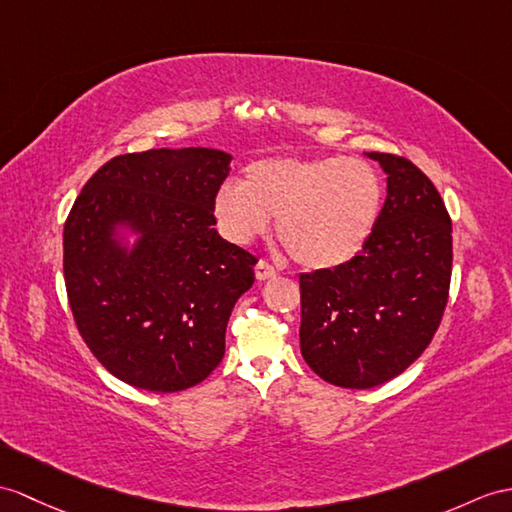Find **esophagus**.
I'll return each mask as SVG.
<instances>
[{
    "instance_id": "obj_1",
    "label": "esophagus",
    "mask_w": 512,
    "mask_h": 512,
    "mask_svg": "<svg viewBox=\"0 0 512 512\" xmlns=\"http://www.w3.org/2000/svg\"><path fill=\"white\" fill-rule=\"evenodd\" d=\"M256 278H258L260 282L276 278V269H273V267L267 263V260H258V263H256Z\"/></svg>"
}]
</instances>
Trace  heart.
Returning <instances> with one entry per match:
<instances>
[{
  "mask_svg": "<svg viewBox=\"0 0 512 512\" xmlns=\"http://www.w3.org/2000/svg\"><path fill=\"white\" fill-rule=\"evenodd\" d=\"M382 182L358 158H263L245 167L241 186L215 195L221 234L247 245L276 217L278 241L299 267L332 269L352 260L376 226Z\"/></svg>",
  "mask_w": 512,
  "mask_h": 512,
  "instance_id": "heart-1",
  "label": "heart"
}]
</instances>
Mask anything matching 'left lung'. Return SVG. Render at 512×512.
I'll return each instance as SVG.
<instances>
[{"label":"left lung","mask_w":512,"mask_h":512,"mask_svg":"<svg viewBox=\"0 0 512 512\" xmlns=\"http://www.w3.org/2000/svg\"><path fill=\"white\" fill-rule=\"evenodd\" d=\"M386 199L363 249L299 276L302 356L319 378L373 389L415 363L450 295L452 219L436 186L402 156L369 152Z\"/></svg>","instance_id":"8db88e82"}]
</instances>
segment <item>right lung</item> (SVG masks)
I'll list each match as a JSON object with an SVG mask.
<instances>
[{"instance_id":"right-lung-1","label":"right lung","mask_w":512,"mask_h":512,"mask_svg":"<svg viewBox=\"0 0 512 512\" xmlns=\"http://www.w3.org/2000/svg\"><path fill=\"white\" fill-rule=\"evenodd\" d=\"M221 149L123 154L84 184L62 232L67 297L93 356L136 389L176 393L226 352L232 308L258 260L213 228L230 173ZM140 236L130 248L116 236Z\"/></svg>"}]
</instances>
